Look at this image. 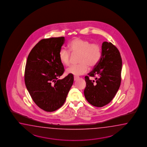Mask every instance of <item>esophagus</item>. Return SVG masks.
<instances>
[{"label": "esophagus", "instance_id": "1", "mask_svg": "<svg viewBox=\"0 0 147 147\" xmlns=\"http://www.w3.org/2000/svg\"><path fill=\"white\" fill-rule=\"evenodd\" d=\"M79 78L78 77H76V76H75V77H74V80H75V81H76V80H78Z\"/></svg>", "mask_w": 147, "mask_h": 147}]
</instances>
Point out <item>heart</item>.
Wrapping results in <instances>:
<instances>
[{
	"label": "heart",
	"mask_w": 147,
	"mask_h": 147,
	"mask_svg": "<svg viewBox=\"0 0 147 147\" xmlns=\"http://www.w3.org/2000/svg\"><path fill=\"white\" fill-rule=\"evenodd\" d=\"M70 50L74 54L79 53L78 65H72L66 70V72L75 76H79L87 72L88 66L93 67L99 62L101 57V48L99 44H91L90 41L76 38L70 42ZM60 62L65 66H69L70 63V53L65 48L59 52Z\"/></svg>",
	"instance_id": "b5f03b06"
}]
</instances>
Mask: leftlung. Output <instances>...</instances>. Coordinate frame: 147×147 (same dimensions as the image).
I'll return each mask as SVG.
<instances>
[{
  "label": "left lung",
  "instance_id": "8db88e82",
  "mask_svg": "<svg viewBox=\"0 0 147 147\" xmlns=\"http://www.w3.org/2000/svg\"><path fill=\"white\" fill-rule=\"evenodd\" d=\"M101 49L99 62L84 77V97L89 103L97 107L104 106L113 100L121 81L122 59L119 50L107 41L102 43ZM96 76V81L89 79V76Z\"/></svg>",
  "mask_w": 147,
  "mask_h": 147
}]
</instances>
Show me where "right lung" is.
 <instances>
[{
    "instance_id": "obj_1",
    "label": "right lung",
    "mask_w": 147,
    "mask_h": 147,
    "mask_svg": "<svg viewBox=\"0 0 147 147\" xmlns=\"http://www.w3.org/2000/svg\"><path fill=\"white\" fill-rule=\"evenodd\" d=\"M65 41L64 37L41 40L32 49L26 62V88L34 103L47 112L63 106L74 82L72 74L58 79L65 71L59 58Z\"/></svg>"
}]
</instances>
